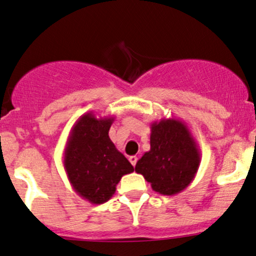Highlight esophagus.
<instances>
[{
    "mask_svg": "<svg viewBox=\"0 0 256 256\" xmlns=\"http://www.w3.org/2000/svg\"><path fill=\"white\" fill-rule=\"evenodd\" d=\"M129 160H130V163H132V166H136V162H138V157L136 156H130L129 157Z\"/></svg>",
    "mask_w": 256,
    "mask_h": 256,
    "instance_id": "esophagus-1",
    "label": "esophagus"
}]
</instances>
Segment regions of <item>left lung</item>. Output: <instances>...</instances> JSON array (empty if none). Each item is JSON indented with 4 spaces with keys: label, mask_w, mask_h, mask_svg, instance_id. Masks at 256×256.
<instances>
[{
    "label": "left lung",
    "mask_w": 256,
    "mask_h": 256,
    "mask_svg": "<svg viewBox=\"0 0 256 256\" xmlns=\"http://www.w3.org/2000/svg\"><path fill=\"white\" fill-rule=\"evenodd\" d=\"M150 145V151L138 160L136 172L160 194H180L194 179L200 164V151L190 129L179 118L154 120Z\"/></svg>",
    "instance_id": "left-lung-1"
}]
</instances>
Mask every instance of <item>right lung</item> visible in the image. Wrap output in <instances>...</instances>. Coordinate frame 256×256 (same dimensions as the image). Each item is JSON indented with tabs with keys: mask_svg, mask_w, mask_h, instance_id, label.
<instances>
[{
	"mask_svg": "<svg viewBox=\"0 0 256 256\" xmlns=\"http://www.w3.org/2000/svg\"><path fill=\"white\" fill-rule=\"evenodd\" d=\"M114 116L82 114L74 122L64 148V168L74 191L92 204L108 202L123 175L133 166L108 136Z\"/></svg>",
	"mask_w": 256,
	"mask_h": 256,
	"instance_id": "1",
	"label": "right lung"
}]
</instances>
